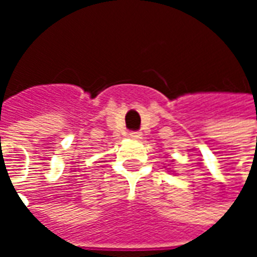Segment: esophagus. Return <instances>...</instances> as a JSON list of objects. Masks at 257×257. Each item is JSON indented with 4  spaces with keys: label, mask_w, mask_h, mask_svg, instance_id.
<instances>
[{
    "label": "esophagus",
    "mask_w": 257,
    "mask_h": 257,
    "mask_svg": "<svg viewBox=\"0 0 257 257\" xmlns=\"http://www.w3.org/2000/svg\"><path fill=\"white\" fill-rule=\"evenodd\" d=\"M129 136H131L132 139H135V141H139V139H142V132H131Z\"/></svg>",
    "instance_id": "1"
}]
</instances>
